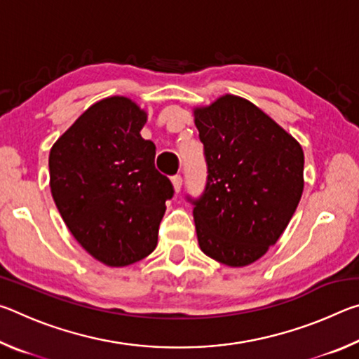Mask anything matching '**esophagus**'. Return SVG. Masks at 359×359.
<instances>
[{
    "label": "esophagus",
    "instance_id": "1",
    "mask_svg": "<svg viewBox=\"0 0 359 359\" xmlns=\"http://www.w3.org/2000/svg\"><path fill=\"white\" fill-rule=\"evenodd\" d=\"M171 182H172V185H174L175 193H179L180 188H182V175H179V174L177 175H172Z\"/></svg>",
    "mask_w": 359,
    "mask_h": 359
}]
</instances>
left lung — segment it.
<instances>
[{
	"mask_svg": "<svg viewBox=\"0 0 359 359\" xmlns=\"http://www.w3.org/2000/svg\"><path fill=\"white\" fill-rule=\"evenodd\" d=\"M208 179L193 204L198 242L215 261L242 267L274 245L299 204L304 154L250 101L224 95L194 109Z\"/></svg>",
	"mask_w": 359,
	"mask_h": 359,
	"instance_id": "left-lung-1",
	"label": "left lung"
}]
</instances>
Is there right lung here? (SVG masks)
<instances>
[{
    "mask_svg": "<svg viewBox=\"0 0 359 359\" xmlns=\"http://www.w3.org/2000/svg\"><path fill=\"white\" fill-rule=\"evenodd\" d=\"M147 114L123 96L88 107L53 144L50 190L60 215L93 258L112 267L155 250L174 187L141 137Z\"/></svg>",
    "mask_w": 359,
    "mask_h": 359,
    "instance_id": "obj_1",
    "label": "right lung"
}]
</instances>
